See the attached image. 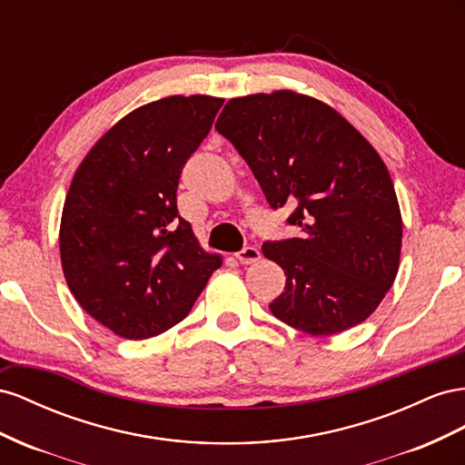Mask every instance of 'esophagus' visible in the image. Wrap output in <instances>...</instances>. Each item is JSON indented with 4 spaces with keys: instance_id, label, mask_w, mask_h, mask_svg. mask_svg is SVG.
Instances as JSON below:
<instances>
[{
    "instance_id": "34e87169",
    "label": "esophagus",
    "mask_w": 465,
    "mask_h": 465,
    "mask_svg": "<svg viewBox=\"0 0 465 465\" xmlns=\"http://www.w3.org/2000/svg\"><path fill=\"white\" fill-rule=\"evenodd\" d=\"M235 259L240 261L242 264H253V262H257L261 259V251L257 247H253V245H249V247L242 249L240 253H235Z\"/></svg>"
}]
</instances>
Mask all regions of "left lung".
Masks as SVG:
<instances>
[{
	"instance_id": "obj_1",
	"label": "left lung",
	"mask_w": 465,
	"mask_h": 465,
	"mask_svg": "<svg viewBox=\"0 0 465 465\" xmlns=\"http://www.w3.org/2000/svg\"><path fill=\"white\" fill-rule=\"evenodd\" d=\"M216 130L253 171L271 208L294 204L302 237L262 243L286 286L271 312L313 337L374 313L400 269L403 222L386 163L347 118L296 91L225 103Z\"/></svg>"
}]
</instances>
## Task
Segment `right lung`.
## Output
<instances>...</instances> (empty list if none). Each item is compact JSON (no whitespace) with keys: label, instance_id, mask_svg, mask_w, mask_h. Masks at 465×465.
I'll use <instances>...</instances> for the list:
<instances>
[{"label":"right lung","instance_id":"add662e5","mask_svg":"<svg viewBox=\"0 0 465 465\" xmlns=\"http://www.w3.org/2000/svg\"><path fill=\"white\" fill-rule=\"evenodd\" d=\"M223 99L171 95L101 136L65 194L60 257L65 282L114 335L155 337L187 317L222 257L179 216L183 165L208 136Z\"/></svg>","mask_w":465,"mask_h":465}]
</instances>
